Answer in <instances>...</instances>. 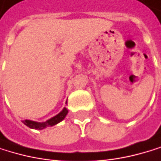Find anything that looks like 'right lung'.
Wrapping results in <instances>:
<instances>
[{
    "mask_svg": "<svg viewBox=\"0 0 161 161\" xmlns=\"http://www.w3.org/2000/svg\"><path fill=\"white\" fill-rule=\"evenodd\" d=\"M69 111L67 110V108H64L58 114L51 117L50 119L45 121V122H36V121H32V120H24V124L26 125L27 127L31 128V129H36V130H43L48 126H53V125H56L57 123L61 122L65 117L66 115L68 114Z\"/></svg>",
    "mask_w": 161,
    "mask_h": 161,
    "instance_id": "obj_1",
    "label": "right lung"
}]
</instances>
